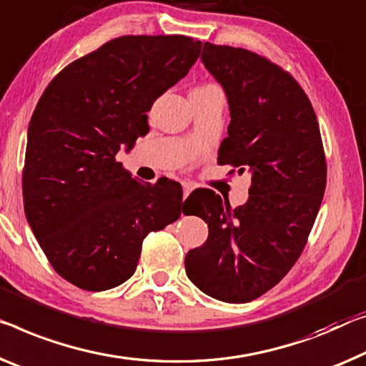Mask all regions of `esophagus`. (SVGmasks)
I'll return each mask as SVG.
<instances>
[{"instance_id":"esophagus-1","label":"esophagus","mask_w":366,"mask_h":366,"mask_svg":"<svg viewBox=\"0 0 366 366\" xmlns=\"http://www.w3.org/2000/svg\"><path fill=\"white\" fill-rule=\"evenodd\" d=\"M191 191H193V184L191 183H183V199H187Z\"/></svg>"}]
</instances>
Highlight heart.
I'll list each match as a JSON object with an SVG mask.
<instances>
[{
  "label": "heart",
  "mask_w": 366,
  "mask_h": 366,
  "mask_svg": "<svg viewBox=\"0 0 366 366\" xmlns=\"http://www.w3.org/2000/svg\"><path fill=\"white\" fill-rule=\"evenodd\" d=\"M207 86H212V85H207ZM199 88H206V86H199Z\"/></svg>",
  "instance_id": "obj_1"
}]
</instances>
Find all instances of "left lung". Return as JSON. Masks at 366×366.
<instances>
[{"mask_svg": "<svg viewBox=\"0 0 366 366\" xmlns=\"http://www.w3.org/2000/svg\"><path fill=\"white\" fill-rule=\"evenodd\" d=\"M201 60L230 111L217 162L249 170L252 184L249 199L234 209L214 191H202L206 207L198 216L209 235L188 252L184 268L207 296L249 302L278 285L305 249L327 179L322 139L305 89L277 64L211 42Z\"/></svg>", "mask_w": 366, "mask_h": 366, "instance_id": "1", "label": "left lung"}]
</instances>
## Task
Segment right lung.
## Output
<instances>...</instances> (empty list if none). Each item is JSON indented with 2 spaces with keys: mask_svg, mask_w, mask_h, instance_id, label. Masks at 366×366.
<instances>
[{
  "mask_svg": "<svg viewBox=\"0 0 366 366\" xmlns=\"http://www.w3.org/2000/svg\"><path fill=\"white\" fill-rule=\"evenodd\" d=\"M187 36H122L66 65L34 109L22 196L61 278L104 291L136 272L145 235L179 217L173 179L137 182L116 160L149 132L147 111L199 57Z\"/></svg>",
  "mask_w": 366,
  "mask_h": 366,
  "instance_id": "obj_1",
  "label": "right lung"
}]
</instances>
